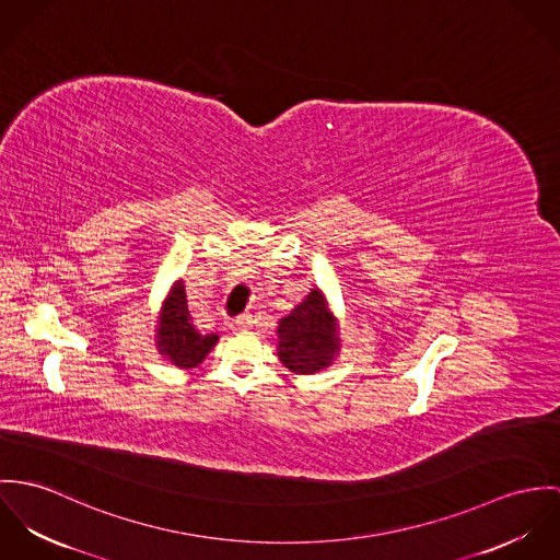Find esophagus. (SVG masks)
I'll list each match as a JSON object with an SVG mask.
<instances>
[{
    "instance_id": "34e87169",
    "label": "esophagus",
    "mask_w": 560,
    "mask_h": 560,
    "mask_svg": "<svg viewBox=\"0 0 560 560\" xmlns=\"http://www.w3.org/2000/svg\"><path fill=\"white\" fill-rule=\"evenodd\" d=\"M230 326L234 328V330H247L253 326V317H250L249 313H243V315H236L232 322H230Z\"/></svg>"
}]
</instances>
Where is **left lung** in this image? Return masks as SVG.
<instances>
[{"label": "left lung", "instance_id": "1", "mask_svg": "<svg viewBox=\"0 0 560 560\" xmlns=\"http://www.w3.org/2000/svg\"><path fill=\"white\" fill-rule=\"evenodd\" d=\"M279 359L296 373H315L330 365L339 352V337L324 296H310L279 324Z\"/></svg>", "mask_w": 560, "mask_h": 560}]
</instances>
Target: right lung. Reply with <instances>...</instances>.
Returning <instances> with one entry per match:
<instances>
[{
    "mask_svg": "<svg viewBox=\"0 0 560 560\" xmlns=\"http://www.w3.org/2000/svg\"><path fill=\"white\" fill-rule=\"evenodd\" d=\"M159 330V350L165 354L176 368H197L206 354L217 343V335H201L190 324V313L187 307V294L183 281L176 283L170 294Z\"/></svg>",
    "mask_w": 560,
    "mask_h": 560,
    "instance_id": "obj_1",
    "label": "right lung"
}]
</instances>
